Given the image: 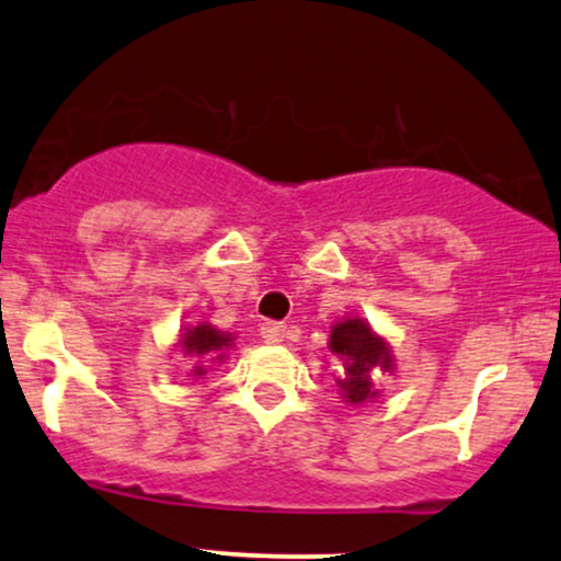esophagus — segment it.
<instances>
[{"label": "esophagus", "mask_w": 561, "mask_h": 561, "mask_svg": "<svg viewBox=\"0 0 561 561\" xmlns=\"http://www.w3.org/2000/svg\"><path fill=\"white\" fill-rule=\"evenodd\" d=\"M261 336L266 345H282L287 336V329L282 323H263L261 327Z\"/></svg>", "instance_id": "34e87169"}]
</instances>
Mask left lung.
<instances>
[{"mask_svg": "<svg viewBox=\"0 0 561 561\" xmlns=\"http://www.w3.org/2000/svg\"><path fill=\"white\" fill-rule=\"evenodd\" d=\"M329 350L342 363V376L336 379L342 402L366 404L379 397L376 376L394 374V355L387 336L376 334L366 319L342 316L334 321L329 334Z\"/></svg>", "mask_w": 561, "mask_h": 561, "instance_id": "8db88e82", "label": "left lung"}]
</instances>
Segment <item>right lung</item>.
I'll use <instances>...</instances> for the list:
<instances>
[{
	"label": "right lung",
	"mask_w": 561,
	"mask_h": 561,
	"mask_svg": "<svg viewBox=\"0 0 561 561\" xmlns=\"http://www.w3.org/2000/svg\"><path fill=\"white\" fill-rule=\"evenodd\" d=\"M182 355H187L193 360L191 376L193 379H201L206 376L208 366L206 363H225L227 353L234 347V336L229 332H219V329L211 327L208 321L193 323V327H185L180 332L178 345Z\"/></svg>",
	"instance_id": "obj_1"
}]
</instances>
